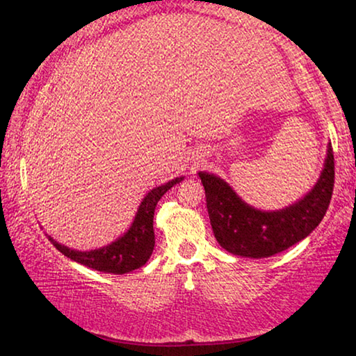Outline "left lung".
<instances>
[{
    "instance_id": "obj_1",
    "label": "left lung",
    "mask_w": 356,
    "mask_h": 356,
    "mask_svg": "<svg viewBox=\"0 0 356 356\" xmlns=\"http://www.w3.org/2000/svg\"><path fill=\"white\" fill-rule=\"evenodd\" d=\"M206 190L210 225L221 248L236 256L262 259L281 252L309 236L327 213L334 186V156L328 144L316 185L297 202L280 210L246 204L226 180L197 172Z\"/></svg>"
}]
</instances>
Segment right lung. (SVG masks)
Wrapping results in <instances>:
<instances>
[{"mask_svg":"<svg viewBox=\"0 0 356 356\" xmlns=\"http://www.w3.org/2000/svg\"><path fill=\"white\" fill-rule=\"evenodd\" d=\"M184 177H176L160 186L150 190L144 200L141 201L138 212L134 218L131 226L124 232L122 236L118 237L114 242L108 243L102 248L89 250V251H78L69 246L56 242L51 236L48 240L58 251H61L64 256H67L72 261L89 267L97 272L113 273V275H124L134 270L143 267L152 256L155 246V234H154V212L156 202L165 195L168 190H171L174 185L182 182Z\"/></svg>","mask_w":356,"mask_h":356,"instance_id":"obj_1","label":"right lung"}]
</instances>
